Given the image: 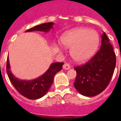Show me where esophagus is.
<instances>
[{"instance_id": "obj_1", "label": "esophagus", "mask_w": 121, "mask_h": 121, "mask_svg": "<svg viewBox=\"0 0 121 121\" xmlns=\"http://www.w3.org/2000/svg\"><path fill=\"white\" fill-rule=\"evenodd\" d=\"M63 68L64 69V70H69L70 68V65L68 64V63H65L63 65Z\"/></svg>"}]
</instances>
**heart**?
Segmentation results:
<instances>
[{"mask_svg":"<svg viewBox=\"0 0 121 121\" xmlns=\"http://www.w3.org/2000/svg\"><path fill=\"white\" fill-rule=\"evenodd\" d=\"M61 43L65 48L70 49V55L74 60L83 63L95 53L99 37L95 30L78 27L64 33L61 37Z\"/></svg>","mask_w":121,"mask_h":121,"instance_id":"obj_1","label":"heart"}]
</instances>
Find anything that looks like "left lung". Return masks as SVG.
<instances>
[{
  "label": "left lung",
  "mask_w": 121,
  "mask_h": 121,
  "mask_svg": "<svg viewBox=\"0 0 121 121\" xmlns=\"http://www.w3.org/2000/svg\"><path fill=\"white\" fill-rule=\"evenodd\" d=\"M101 38L97 53L85 64L74 68L77 72L74 86L86 97L97 95L107 88L116 67V57L112 46L105 33Z\"/></svg>",
  "instance_id": "8db88e82"
}]
</instances>
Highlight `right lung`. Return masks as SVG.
<instances>
[{"mask_svg":"<svg viewBox=\"0 0 121 121\" xmlns=\"http://www.w3.org/2000/svg\"><path fill=\"white\" fill-rule=\"evenodd\" d=\"M53 22L41 24L27 29L26 32L35 31L48 32L50 29L53 27ZM63 64V63L59 62L52 63L48 70L41 76L32 80H24L18 79L12 73L10 70L9 58H7L6 65L7 73L10 82L19 94L29 99H38L47 93L53 83L54 76L62 69Z\"/></svg>","mask_w":121,"mask_h":121,"instance_id":"1","label":"right lung"}]
</instances>
